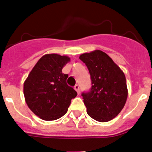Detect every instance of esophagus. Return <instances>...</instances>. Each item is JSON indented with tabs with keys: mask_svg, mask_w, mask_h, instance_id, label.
<instances>
[{
	"mask_svg": "<svg viewBox=\"0 0 152 152\" xmlns=\"http://www.w3.org/2000/svg\"><path fill=\"white\" fill-rule=\"evenodd\" d=\"M74 88H75V91H77V93L79 94H80V88H79V85L76 84V85H75V87H74Z\"/></svg>",
	"mask_w": 152,
	"mask_h": 152,
	"instance_id": "esophagus-1",
	"label": "esophagus"
}]
</instances>
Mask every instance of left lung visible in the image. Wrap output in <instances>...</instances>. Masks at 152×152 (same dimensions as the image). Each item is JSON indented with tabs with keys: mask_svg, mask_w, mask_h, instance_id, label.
<instances>
[{
	"mask_svg": "<svg viewBox=\"0 0 152 152\" xmlns=\"http://www.w3.org/2000/svg\"><path fill=\"white\" fill-rule=\"evenodd\" d=\"M79 58L88 67L92 80L91 91L82 94L87 113L100 123L110 121L121 112L127 100L124 72L100 50L81 54Z\"/></svg>",
	"mask_w": 152,
	"mask_h": 152,
	"instance_id": "1",
	"label": "left lung"
}]
</instances>
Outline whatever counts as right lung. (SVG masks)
<instances>
[{
  "instance_id": "obj_1",
  "label": "right lung",
  "mask_w": 152,
  "mask_h": 152,
  "mask_svg": "<svg viewBox=\"0 0 152 152\" xmlns=\"http://www.w3.org/2000/svg\"><path fill=\"white\" fill-rule=\"evenodd\" d=\"M70 61L67 56L44 55L24 81L25 101L40 119L52 121L61 118L68 111L72 98L77 96L67 84L68 75L62 73L63 67Z\"/></svg>"
}]
</instances>
